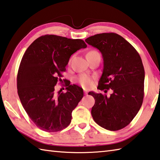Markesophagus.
Instances as JSON below:
<instances>
[{
  "label": "esophagus",
  "instance_id": "1",
  "mask_svg": "<svg viewBox=\"0 0 160 160\" xmlns=\"http://www.w3.org/2000/svg\"><path fill=\"white\" fill-rule=\"evenodd\" d=\"M84 92H85V94H88V90H86V89H84Z\"/></svg>",
  "mask_w": 160,
  "mask_h": 160
}]
</instances>
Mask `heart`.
<instances>
[{
    "label": "heart",
    "mask_w": 160,
    "mask_h": 160,
    "mask_svg": "<svg viewBox=\"0 0 160 160\" xmlns=\"http://www.w3.org/2000/svg\"><path fill=\"white\" fill-rule=\"evenodd\" d=\"M77 82L85 88H89L92 86L93 82V78L86 74H81L78 75L76 78Z\"/></svg>",
    "instance_id": "obj_1"
}]
</instances>
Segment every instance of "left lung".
I'll use <instances>...</instances> for the list:
<instances>
[{"label": "left lung", "mask_w": 160, "mask_h": 160, "mask_svg": "<svg viewBox=\"0 0 160 160\" xmlns=\"http://www.w3.org/2000/svg\"><path fill=\"white\" fill-rule=\"evenodd\" d=\"M85 42L103 57V73L97 88L113 92L110 97L89 92L95 100L92 118L104 129L120 130L132 121L143 103L145 71L141 58L129 42L115 33L94 35Z\"/></svg>", "instance_id": "left-lung-1"}]
</instances>
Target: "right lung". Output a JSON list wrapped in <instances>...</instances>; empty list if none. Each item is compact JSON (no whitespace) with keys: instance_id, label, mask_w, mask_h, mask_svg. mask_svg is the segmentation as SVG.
<instances>
[{"instance_id":"right-lung-1","label":"right lung","mask_w":160,"mask_h":160,"mask_svg":"<svg viewBox=\"0 0 160 160\" xmlns=\"http://www.w3.org/2000/svg\"><path fill=\"white\" fill-rule=\"evenodd\" d=\"M86 48L82 40L45 35L26 50L17 73V92L28 117L41 130L57 132L70 124L83 90L66 82V92L57 94L54 87L62 80L71 55Z\"/></svg>"}]
</instances>
